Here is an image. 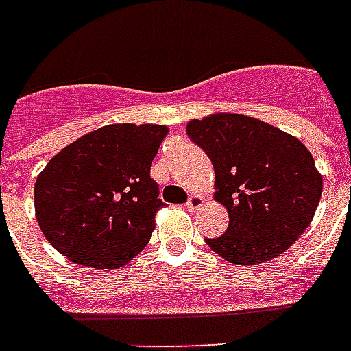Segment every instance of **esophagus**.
Returning <instances> with one entry per match:
<instances>
[{
    "label": "esophagus",
    "instance_id": "esophagus-1",
    "mask_svg": "<svg viewBox=\"0 0 351 351\" xmlns=\"http://www.w3.org/2000/svg\"><path fill=\"white\" fill-rule=\"evenodd\" d=\"M204 204H206L204 197H200V195H193V197L187 200L186 208L189 209V211H198V209L202 208Z\"/></svg>",
    "mask_w": 351,
    "mask_h": 351
}]
</instances>
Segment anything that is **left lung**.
I'll return each mask as SVG.
<instances>
[{
  "label": "left lung",
  "mask_w": 351,
  "mask_h": 351,
  "mask_svg": "<svg viewBox=\"0 0 351 351\" xmlns=\"http://www.w3.org/2000/svg\"><path fill=\"white\" fill-rule=\"evenodd\" d=\"M187 136L215 169V200L230 215L217 239L224 261L255 266L282 255L311 224L322 193L315 160L299 138L258 118L215 112L189 120Z\"/></svg>",
  "instance_id": "1"
}]
</instances>
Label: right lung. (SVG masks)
<instances>
[{
  "mask_svg": "<svg viewBox=\"0 0 351 351\" xmlns=\"http://www.w3.org/2000/svg\"><path fill=\"white\" fill-rule=\"evenodd\" d=\"M169 129L111 123L54 154L34 184L41 233L69 261L117 269L147 245L158 209L151 162Z\"/></svg>",
  "mask_w": 351,
  "mask_h": 351,
  "instance_id": "1",
  "label": "right lung"
}]
</instances>
